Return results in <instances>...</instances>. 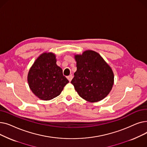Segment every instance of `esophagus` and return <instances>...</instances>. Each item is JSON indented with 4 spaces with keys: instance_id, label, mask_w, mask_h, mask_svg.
I'll use <instances>...</instances> for the list:
<instances>
[{
    "instance_id": "esophagus-1",
    "label": "esophagus",
    "mask_w": 147,
    "mask_h": 147,
    "mask_svg": "<svg viewBox=\"0 0 147 147\" xmlns=\"http://www.w3.org/2000/svg\"><path fill=\"white\" fill-rule=\"evenodd\" d=\"M72 78H73L72 75H69V76H67V79L69 80V82H71V81Z\"/></svg>"
}]
</instances>
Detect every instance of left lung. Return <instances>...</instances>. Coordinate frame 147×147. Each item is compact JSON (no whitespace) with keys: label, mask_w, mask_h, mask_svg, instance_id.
Masks as SVG:
<instances>
[{"label":"left lung","mask_w":147,"mask_h":147,"mask_svg":"<svg viewBox=\"0 0 147 147\" xmlns=\"http://www.w3.org/2000/svg\"><path fill=\"white\" fill-rule=\"evenodd\" d=\"M77 71L71 83L83 99L90 102L101 101L110 92L114 84V74L99 54L88 50L74 56Z\"/></svg>","instance_id":"1"}]
</instances>
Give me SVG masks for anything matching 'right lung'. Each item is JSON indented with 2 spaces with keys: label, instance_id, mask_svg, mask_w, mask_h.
Returning a JSON list of instances; mask_svg holds the SVG:
<instances>
[{
  "label": "right lung",
  "instance_id": "right-lung-1",
  "mask_svg": "<svg viewBox=\"0 0 147 147\" xmlns=\"http://www.w3.org/2000/svg\"><path fill=\"white\" fill-rule=\"evenodd\" d=\"M56 63L55 54L45 52L37 58L29 70V87L42 100L48 101L59 95L69 82Z\"/></svg>",
  "mask_w": 147,
  "mask_h": 147
}]
</instances>
